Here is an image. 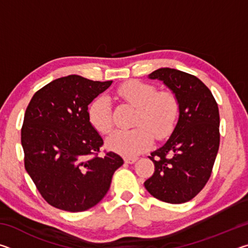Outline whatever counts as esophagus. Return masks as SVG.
Listing matches in <instances>:
<instances>
[{
  "instance_id": "obj_1",
  "label": "esophagus",
  "mask_w": 248,
  "mask_h": 248,
  "mask_svg": "<svg viewBox=\"0 0 248 248\" xmlns=\"http://www.w3.org/2000/svg\"><path fill=\"white\" fill-rule=\"evenodd\" d=\"M137 157H124V163L127 164H133V163L137 162Z\"/></svg>"
}]
</instances>
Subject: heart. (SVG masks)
I'll list each match as a JSON object with an SVG mask.
<instances>
[{
	"instance_id": "1",
	"label": "heart",
	"mask_w": 248,
	"mask_h": 248,
	"mask_svg": "<svg viewBox=\"0 0 248 248\" xmlns=\"http://www.w3.org/2000/svg\"><path fill=\"white\" fill-rule=\"evenodd\" d=\"M117 95L125 103L138 108L131 130H115L109 134L106 145L109 150L133 157L151 148L153 137L164 140L170 136L177 123L179 102L171 91L157 92L156 86L141 81H129L120 85ZM92 125L102 133L112 128V108L110 100L99 95L89 107Z\"/></svg>"
}]
</instances>
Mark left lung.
Returning a JSON list of instances; mask_svg holds the SVG:
<instances>
[{"mask_svg":"<svg viewBox=\"0 0 248 248\" xmlns=\"http://www.w3.org/2000/svg\"><path fill=\"white\" fill-rule=\"evenodd\" d=\"M177 96L179 116L170 139L151 153L153 175L144 187L158 200L184 203L208 183L220 145L219 108L210 90L195 75L161 68L149 74Z\"/></svg>","mask_w":248,"mask_h":248,"instance_id":"left-lung-1","label":"left lung"}]
</instances>
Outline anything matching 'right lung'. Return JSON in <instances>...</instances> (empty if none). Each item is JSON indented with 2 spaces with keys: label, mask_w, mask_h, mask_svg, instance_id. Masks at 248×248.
Wrapping results in <instances>:
<instances>
[{
  "label": "right lung",
  "mask_w": 248,
  "mask_h": 248,
  "mask_svg": "<svg viewBox=\"0 0 248 248\" xmlns=\"http://www.w3.org/2000/svg\"><path fill=\"white\" fill-rule=\"evenodd\" d=\"M111 83L68 75L36 92L28 104L22 127L25 169L54 208L94 207L124 164L114 152L98 156L104 141L89 119V105Z\"/></svg>",
  "instance_id": "right-lung-1"
}]
</instances>
